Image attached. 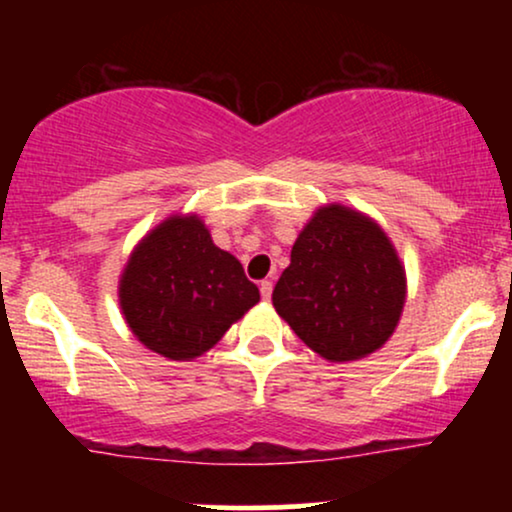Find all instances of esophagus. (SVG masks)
I'll list each match as a JSON object with an SVG mask.
<instances>
[{
  "label": "esophagus",
  "mask_w": 512,
  "mask_h": 512,
  "mask_svg": "<svg viewBox=\"0 0 512 512\" xmlns=\"http://www.w3.org/2000/svg\"><path fill=\"white\" fill-rule=\"evenodd\" d=\"M260 293H262V298H264V301H269V298H272V281H269V279H264L262 284H260Z\"/></svg>",
  "instance_id": "esophagus-1"
}]
</instances>
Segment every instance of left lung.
<instances>
[{
	"instance_id": "obj_1",
	"label": "left lung",
	"mask_w": 512,
	"mask_h": 512,
	"mask_svg": "<svg viewBox=\"0 0 512 512\" xmlns=\"http://www.w3.org/2000/svg\"><path fill=\"white\" fill-rule=\"evenodd\" d=\"M404 293V269L378 223L332 204L293 243L272 303L315 354L354 361L390 339Z\"/></svg>"
}]
</instances>
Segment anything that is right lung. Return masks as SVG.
Instances as JSON below:
<instances>
[{"instance_id": "add662e5", "label": "right lung", "mask_w": 512, "mask_h": 512, "mask_svg": "<svg viewBox=\"0 0 512 512\" xmlns=\"http://www.w3.org/2000/svg\"><path fill=\"white\" fill-rule=\"evenodd\" d=\"M260 301L231 252L216 248L197 216H173L129 257L120 279L127 325L156 354L202 356Z\"/></svg>"}]
</instances>
